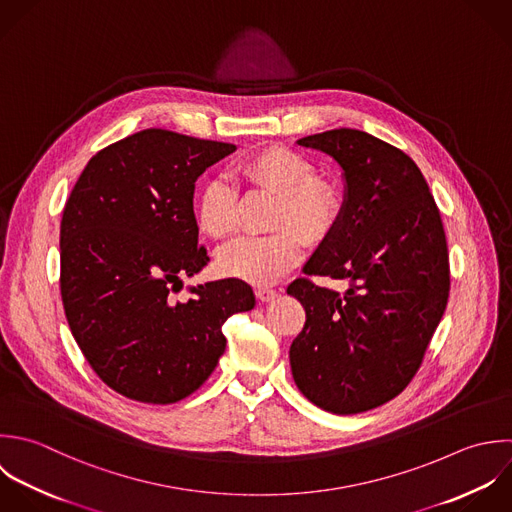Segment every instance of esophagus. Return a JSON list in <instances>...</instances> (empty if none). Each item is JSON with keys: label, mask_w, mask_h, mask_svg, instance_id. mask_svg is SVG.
<instances>
[{"label": "esophagus", "mask_w": 512, "mask_h": 512, "mask_svg": "<svg viewBox=\"0 0 512 512\" xmlns=\"http://www.w3.org/2000/svg\"><path fill=\"white\" fill-rule=\"evenodd\" d=\"M255 295H257L259 301L269 303V301H273L279 293H277L275 289H271V287H257V289H255Z\"/></svg>", "instance_id": "34e87169"}]
</instances>
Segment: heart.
<instances>
[{
	"mask_svg": "<svg viewBox=\"0 0 512 512\" xmlns=\"http://www.w3.org/2000/svg\"><path fill=\"white\" fill-rule=\"evenodd\" d=\"M239 173L251 185L275 195L271 211L275 231L225 245L217 255V267L227 277L269 285L301 261L302 230L311 239H323L333 231L341 215V197L329 181L315 177V165L305 155L281 145L253 151L239 163ZM197 223L213 239H225L237 229V189L227 179L217 177L203 187Z\"/></svg>",
	"mask_w": 512,
	"mask_h": 512,
	"instance_id": "b5f03b06",
	"label": "heart"
}]
</instances>
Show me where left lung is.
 <instances>
[{"mask_svg":"<svg viewBox=\"0 0 512 512\" xmlns=\"http://www.w3.org/2000/svg\"><path fill=\"white\" fill-rule=\"evenodd\" d=\"M331 155L347 193L337 225L287 293L307 321L289 357L299 391L335 415L365 413L407 389L451 291L447 237L417 163L359 129L297 141ZM311 276L350 281L339 294Z\"/></svg>","mask_w":512,"mask_h":512,"instance_id":"left-lung-1","label":"left lung"}]
</instances>
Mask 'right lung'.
I'll list each match as a JSON object with an SVG mask.
<instances>
[{"instance_id":"right-lung-1","label":"right lung","mask_w":512,"mask_h":512,"mask_svg":"<svg viewBox=\"0 0 512 512\" xmlns=\"http://www.w3.org/2000/svg\"><path fill=\"white\" fill-rule=\"evenodd\" d=\"M235 145L143 129L97 151L65 203L61 301L83 357L115 393L171 405L195 393L225 351L223 323L255 305L241 279L191 287L209 257L197 245V177Z\"/></svg>"}]
</instances>
